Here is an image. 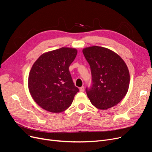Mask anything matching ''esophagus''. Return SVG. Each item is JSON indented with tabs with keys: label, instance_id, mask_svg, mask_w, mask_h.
Wrapping results in <instances>:
<instances>
[{
	"label": "esophagus",
	"instance_id": "34e87169",
	"mask_svg": "<svg viewBox=\"0 0 152 152\" xmlns=\"http://www.w3.org/2000/svg\"><path fill=\"white\" fill-rule=\"evenodd\" d=\"M80 92H84V86L81 87V88H80Z\"/></svg>",
	"mask_w": 152,
	"mask_h": 152
}]
</instances>
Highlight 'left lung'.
<instances>
[{
  "label": "left lung",
  "instance_id": "8db88e82",
  "mask_svg": "<svg viewBox=\"0 0 152 152\" xmlns=\"http://www.w3.org/2000/svg\"><path fill=\"white\" fill-rule=\"evenodd\" d=\"M92 86L86 89L88 98L97 109L107 110L118 104L127 93L130 74L127 66L115 52L98 46L84 48Z\"/></svg>",
  "mask_w": 152,
  "mask_h": 152
}]
</instances>
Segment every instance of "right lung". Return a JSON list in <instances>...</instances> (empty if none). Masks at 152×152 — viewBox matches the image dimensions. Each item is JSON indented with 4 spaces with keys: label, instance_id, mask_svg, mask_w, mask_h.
<instances>
[{
    "label": "right lung",
    "instance_id": "obj_1",
    "mask_svg": "<svg viewBox=\"0 0 152 152\" xmlns=\"http://www.w3.org/2000/svg\"><path fill=\"white\" fill-rule=\"evenodd\" d=\"M77 53L75 48L62 47L45 52L33 64L28 87L34 101L53 113L66 110L79 91L69 71Z\"/></svg>",
    "mask_w": 152,
    "mask_h": 152
}]
</instances>
